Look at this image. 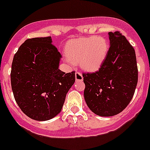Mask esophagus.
Returning <instances> with one entry per match:
<instances>
[{
  "instance_id": "obj_1",
  "label": "esophagus",
  "mask_w": 150,
  "mask_h": 150,
  "mask_svg": "<svg viewBox=\"0 0 150 150\" xmlns=\"http://www.w3.org/2000/svg\"><path fill=\"white\" fill-rule=\"evenodd\" d=\"M75 79H76V81H79V82L83 80V76H82V74L80 72H76V74H75Z\"/></svg>"
}]
</instances>
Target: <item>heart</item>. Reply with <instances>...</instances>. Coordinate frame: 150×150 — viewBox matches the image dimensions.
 <instances>
[{"instance_id":"heart-1","label":"heart","mask_w":150,"mask_h":150,"mask_svg":"<svg viewBox=\"0 0 150 150\" xmlns=\"http://www.w3.org/2000/svg\"><path fill=\"white\" fill-rule=\"evenodd\" d=\"M108 50L106 39L97 35L70 41L66 46L65 53L68 62H79L82 69L94 71L103 64Z\"/></svg>"}]
</instances>
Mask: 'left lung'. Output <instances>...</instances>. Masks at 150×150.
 <instances>
[{
    "mask_svg": "<svg viewBox=\"0 0 150 150\" xmlns=\"http://www.w3.org/2000/svg\"><path fill=\"white\" fill-rule=\"evenodd\" d=\"M110 47L100 68L94 73H84V97L96 115L114 116L126 108L138 83L135 52L119 31L108 33Z\"/></svg>",
    "mask_w": 150,
    "mask_h": 150,
    "instance_id": "left-lung-1",
    "label": "left lung"
}]
</instances>
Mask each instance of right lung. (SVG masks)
Here are the masks:
<instances>
[{
	"label": "right lung",
	"instance_id": "right-lung-1",
	"mask_svg": "<svg viewBox=\"0 0 150 150\" xmlns=\"http://www.w3.org/2000/svg\"><path fill=\"white\" fill-rule=\"evenodd\" d=\"M61 58L50 36L28 38L15 54L12 90L19 108L31 119L45 121L61 112L75 82V71L59 69Z\"/></svg>",
	"mask_w": 150,
	"mask_h": 150
}]
</instances>
